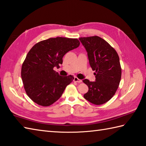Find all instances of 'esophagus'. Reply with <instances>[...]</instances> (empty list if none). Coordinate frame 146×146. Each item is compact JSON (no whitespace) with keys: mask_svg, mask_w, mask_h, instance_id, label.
Listing matches in <instances>:
<instances>
[{"mask_svg":"<svg viewBox=\"0 0 146 146\" xmlns=\"http://www.w3.org/2000/svg\"><path fill=\"white\" fill-rule=\"evenodd\" d=\"M74 82L78 83V84H80V83H82V80H80V79H78V78H77V77H75V78H74Z\"/></svg>","mask_w":146,"mask_h":146,"instance_id":"obj_1","label":"esophagus"}]
</instances>
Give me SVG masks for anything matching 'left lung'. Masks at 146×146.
Here are the masks:
<instances>
[{"mask_svg":"<svg viewBox=\"0 0 146 146\" xmlns=\"http://www.w3.org/2000/svg\"><path fill=\"white\" fill-rule=\"evenodd\" d=\"M79 40L87 50L91 68L96 71L95 82L83 80L88 87L84 97L94 104H103L115 95L121 80L119 56L115 48L98 36L80 37Z\"/></svg>","mask_w":146,"mask_h":146,"instance_id":"left-lung-1","label":"left lung"}]
</instances>
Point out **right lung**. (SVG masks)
I'll return each instance as SVG.
<instances>
[{"instance_id":"add662e5","label":"right lung","mask_w":146,"mask_h":146,"mask_svg":"<svg viewBox=\"0 0 146 146\" xmlns=\"http://www.w3.org/2000/svg\"><path fill=\"white\" fill-rule=\"evenodd\" d=\"M79 45L77 38L56 37L36 43L31 48L21 74L26 93L33 102L49 106L61 98L74 77L60 76L54 68H59L65 54Z\"/></svg>"}]
</instances>
